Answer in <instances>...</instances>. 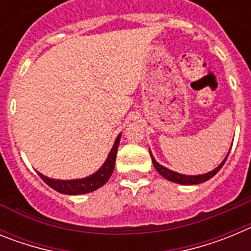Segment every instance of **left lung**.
<instances>
[{
  "label": "left lung",
  "mask_w": 251,
  "mask_h": 251,
  "mask_svg": "<svg viewBox=\"0 0 251 251\" xmlns=\"http://www.w3.org/2000/svg\"><path fill=\"white\" fill-rule=\"evenodd\" d=\"M151 158H152L153 166H154V168L157 170V172H158L161 176L165 177L166 179H168V181H172V182L175 183H179V185H197V183H202L205 182V181H207V179L211 178V177H214L215 175L221 170V167L224 166V163H225L227 157H226V158L224 159L223 163H221L217 168H215L214 171H211V172H208V174L205 175H199V176H186V175L177 174V172H174V171L168 170V168L163 167V166H161L159 163H157L156 159L153 158L152 154H151Z\"/></svg>",
  "instance_id": "left-lung-1"
}]
</instances>
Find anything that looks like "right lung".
Returning <instances> with one entry per match:
<instances>
[{
	"label": "right lung",
	"mask_w": 251,
	"mask_h": 251,
	"mask_svg": "<svg viewBox=\"0 0 251 251\" xmlns=\"http://www.w3.org/2000/svg\"><path fill=\"white\" fill-rule=\"evenodd\" d=\"M119 141H121V134L117 137L113 146L112 151H110L109 156L106 158L105 163L100 167V170L97 171L94 175L86 177V178L81 179H72V181H60V179H52L49 177L44 176V175L39 174V176L43 178L44 182L46 185L50 186L51 188H54L55 191L60 192V194L65 195H83L89 194V192L98 190L99 187L106 183V181L112 176L113 170H114L115 165V157H117V151H118Z\"/></svg>",
	"instance_id": "1"
}]
</instances>
